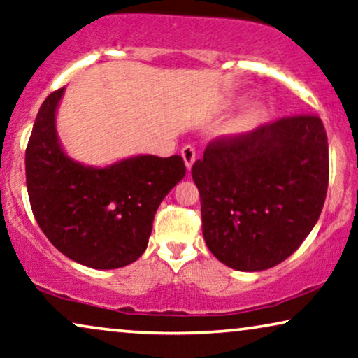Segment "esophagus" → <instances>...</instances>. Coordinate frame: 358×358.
<instances>
[{"label":"esophagus","instance_id":"esophagus-1","mask_svg":"<svg viewBox=\"0 0 358 358\" xmlns=\"http://www.w3.org/2000/svg\"><path fill=\"white\" fill-rule=\"evenodd\" d=\"M182 157L185 160V165H187V170H192V166L196 160V154H194V149L192 145H185L182 149Z\"/></svg>","mask_w":358,"mask_h":358}]
</instances>
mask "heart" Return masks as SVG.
<instances>
[{
  "instance_id": "b5f03b06",
  "label": "heart",
  "mask_w": 358,
  "mask_h": 358,
  "mask_svg": "<svg viewBox=\"0 0 358 358\" xmlns=\"http://www.w3.org/2000/svg\"><path fill=\"white\" fill-rule=\"evenodd\" d=\"M266 116L265 108L262 104H252L247 109H244L241 114L232 119L231 122L227 124L226 132L229 136H242L247 134V132L254 131L255 127H259Z\"/></svg>"
}]
</instances>
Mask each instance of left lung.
Instances as JSON below:
<instances>
[{
	"label": "left lung",
	"mask_w": 358,
	"mask_h": 358,
	"mask_svg": "<svg viewBox=\"0 0 358 358\" xmlns=\"http://www.w3.org/2000/svg\"><path fill=\"white\" fill-rule=\"evenodd\" d=\"M192 176L213 255L239 271L271 268L301 245L322 211L329 183L322 121L303 114L213 141Z\"/></svg>",
	"instance_id": "obj_1"
}]
</instances>
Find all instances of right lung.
<instances>
[{
  "mask_svg": "<svg viewBox=\"0 0 358 358\" xmlns=\"http://www.w3.org/2000/svg\"><path fill=\"white\" fill-rule=\"evenodd\" d=\"M64 92L42 103L26 149L32 213L55 249L76 264L121 268L145 252L157 209L187 169L180 155H136L108 166L73 160L55 127Z\"/></svg>",
  "mask_w": 358,
  "mask_h": 358,
  "instance_id": "obj_1",
  "label": "right lung"
}]
</instances>
